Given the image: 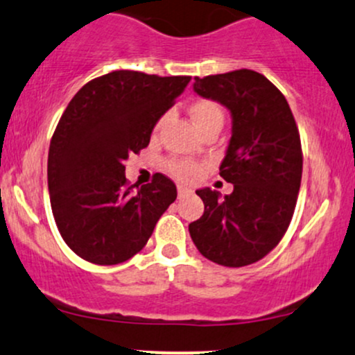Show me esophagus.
I'll return each instance as SVG.
<instances>
[{"label": "esophagus", "mask_w": 355, "mask_h": 355, "mask_svg": "<svg viewBox=\"0 0 355 355\" xmlns=\"http://www.w3.org/2000/svg\"><path fill=\"white\" fill-rule=\"evenodd\" d=\"M189 193H191V191H189L188 188H184V186H179V188H178V196H179V199L186 198Z\"/></svg>", "instance_id": "34e87169"}]
</instances>
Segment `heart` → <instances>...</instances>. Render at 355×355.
<instances>
[{
	"instance_id": "heart-1",
	"label": "heart",
	"mask_w": 355,
	"mask_h": 355,
	"mask_svg": "<svg viewBox=\"0 0 355 355\" xmlns=\"http://www.w3.org/2000/svg\"><path fill=\"white\" fill-rule=\"evenodd\" d=\"M189 114L199 130L206 129L209 125H223V121H225V114H223L221 107L216 102L208 101V98H199V101L191 103ZM162 122H164V119H161L156 124V129H154L156 132L161 129ZM167 167H169L174 176L182 179V181H191L199 174V166L188 161H171Z\"/></svg>"
}]
</instances>
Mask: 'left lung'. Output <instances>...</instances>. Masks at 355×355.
<instances>
[{"mask_svg":"<svg viewBox=\"0 0 355 355\" xmlns=\"http://www.w3.org/2000/svg\"><path fill=\"white\" fill-rule=\"evenodd\" d=\"M194 92L231 114V139L220 176L233 184L198 189L205 213L189 225L199 253L223 266H246L284 238L302 181V144L288 102L265 75L241 69L194 78Z\"/></svg>","mask_w":355,"mask_h":355,"instance_id":"obj_1","label":"left lung"}]
</instances>
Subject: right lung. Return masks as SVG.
Segmentation results:
<instances>
[{
  "instance_id": "add662e5",
  "label": "right lung",
  "mask_w": 355,
  "mask_h": 355,
  "mask_svg": "<svg viewBox=\"0 0 355 355\" xmlns=\"http://www.w3.org/2000/svg\"><path fill=\"white\" fill-rule=\"evenodd\" d=\"M191 77L115 70L71 98L49 150V193L63 241L83 260L117 265L141 252L178 196L164 174L134 189L125 159L149 146Z\"/></svg>"
}]
</instances>
